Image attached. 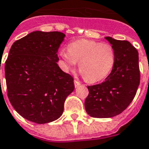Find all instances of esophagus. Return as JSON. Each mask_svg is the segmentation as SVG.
Here are the masks:
<instances>
[{"mask_svg": "<svg viewBox=\"0 0 149 149\" xmlns=\"http://www.w3.org/2000/svg\"><path fill=\"white\" fill-rule=\"evenodd\" d=\"M74 86L75 87H78L79 86H80V82L79 81H77V80H74Z\"/></svg>", "mask_w": 149, "mask_h": 149, "instance_id": "esophagus-1", "label": "esophagus"}]
</instances>
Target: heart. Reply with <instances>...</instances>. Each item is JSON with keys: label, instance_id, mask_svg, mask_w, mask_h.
Instances as JSON below:
<instances>
[{"label": "heart", "instance_id": "obj_1", "mask_svg": "<svg viewBox=\"0 0 149 149\" xmlns=\"http://www.w3.org/2000/svg\"><path fill=\"white\" fill-rule=\"evenodd\" d=\"M60 56L66 71L74 69L79 62L81 74L91 83L105 79L116 61L115 50L111 45L86 39L70 43L68 51L61 50Z\"/></svg>", "mask_w": 149, "mask_h": 149}]
</instances>
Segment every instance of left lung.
Wrapping results in <instances>:
<instances>
[{"instance_id":"left-lung-1","label":"left lung","mask_w":149,"mask_h":149,"mask_svg":"<svg viewBox=\"0 0 149 149\" xmlns=\"http://www.w3.org/2000/svg\"><path fill=\"white\" fill-rule=\"evenodd\" d=\"M116 53L112 70L105 81L88 86L85 108L93 118L118 116L134 100L140 84L138 52L128 41L106 37Z\"/></svg>"}]
</instances>
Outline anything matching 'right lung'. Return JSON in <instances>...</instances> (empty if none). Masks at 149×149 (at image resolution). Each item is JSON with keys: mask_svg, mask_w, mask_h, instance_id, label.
Wrapping results in <instances>:
<instances>
[{"mask_svg": "<svg viewBox=\"0 0 149 149\" xmlns=\"http://www.w3.org/2000/svg\"><path fill=\"white\" fill-rule=\"evenodd\" d=\"M64 37L58 31H33L11 47L4 67L8 97L29 121L43 124L56 120L74 89L73 77L57 64Z\"/></svg>", "mask_w": 149, "mask_h": 149, "instance_id": "1", "label": "right lung"}]
</instances>
